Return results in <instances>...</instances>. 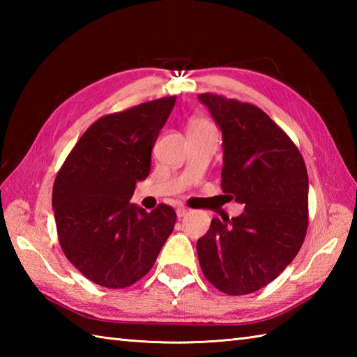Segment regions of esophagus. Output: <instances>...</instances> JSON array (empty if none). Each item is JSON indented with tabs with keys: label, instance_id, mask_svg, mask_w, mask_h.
<instances>
[{
	"label": "esophagus",
	"instance_id": "34e87169",
	"mask_svg": "<svg viewBox=\"0 0 357 357\" xmlns=\"http://www.w3.org/2000/svg\"><path fill=\"white\" fill-rule=\"evenodd\" d=\"M188 211H190V208H187V207H178V210H176V215H178V218H184Z\"/></svg>",
	"mask_w": 357,
	"mask_h": 357
}]
</instances>
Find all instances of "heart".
<instances>
[{"mask_svg": "<svg viewBox=\"0 0 357 357\" xmlns=\"http://www.w3.org/2000/svg\"><path fill=\"white\" fill-rule=\"evenodd\" d=\"M204 127H211V124L208 123L207 119L202 118H196L190 123V130H195V128H204Z\"/></svg>", "mask_w": 357, "mask_h": 357, "instance_id": "heart-1", "label": "heart"}]
</instances>
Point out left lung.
Returning a JSON list of instances; mask_svg holds the SVG:
<instances>
[{
	"mask_svg": "<svg viewBox=\"0 0 357 357\" xmlns=\"http://www.w3.org/2000/svg\"><path fill=\"white\" fill-rule=\"evenodd\" d=\"M224 138L222 192L242 215L213 218L196 250L219 291L250 294L276 279L298 255L308 227V174L299 149L253 104L201 93Z\"/></svg>",
	"mask_w": 357,
	"mask_h": 357,
	"instance_id": "1",
	"label": "left lung"
}]
</instances>
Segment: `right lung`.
Returning <instances> with one entry per match:
<instances>
[{"instance_id":"1","label":"right lung","mask_w":357,"mask_h":357,"mask_svg":"<svg viewBox=\"0 0 357 357\" xmlns=\"http://www.w3.org/2000/svg\"><path fill=\"white\" fill-rule=\"evenodd\" d=\"M174 102L176 96H165L101 116L56 174L52 206L59 245L96 285L126 288L146 276L174 229L173 207L146 211L130 204Z\"/></svg>"}]
</instances>
